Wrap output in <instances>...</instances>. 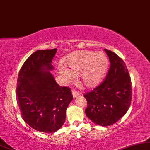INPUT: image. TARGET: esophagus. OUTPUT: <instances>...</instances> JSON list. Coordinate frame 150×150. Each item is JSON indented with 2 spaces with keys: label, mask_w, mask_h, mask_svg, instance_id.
Masks as SVG:
<instances>
[{
  "label": "esophagus",
  "mask_w": 150,
  "mask_h": 150,
  "mask_svg": "<svg viewBox=\"0 0 150 150\" xmlns=\"http://www.w3.org/2000/svg\"><path fill=\"white\" fill-rule=\"evenodd\" d=\"M72 95H73V98H76L77 97H78V96L79 95V93H78V92H77L76 91H72Z\"/></svg>",
  "instance_id": "esophagus-1"
}]
</instances>
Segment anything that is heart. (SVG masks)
Listing matches in <instances>:
<instances>
[{"label": "heart", "mask_w": 150, "mask_h": 150, "mask_svg": "<svg viewBox=\"0 0 150 150\" xmlns=\"http://www.w3.org/2000/svg\"><path fill=\"white\" fill-rule=\"evenodd\" d=\"M67 69L61 67L59 74L69 81L74 76H79L81 86L92 88L101 83L106 73L108 60L106 55L101 51H80L74 52L66 59Z\"/></svg>", "instance_id": "b5f03b06"}]
</instances>
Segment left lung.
Segmentation results:
<instances>
[{
  "instance_id": "left-lung-1",
  "label": "left lung",
  "mask_w": 150,
  "mask_h": 150,
  "mask_svg": "<svg viewBox=\"0 0 150 150\" xmlns=\"http://www.w3.org/2000/svg\"><path fill=\"white\" fill-rule=\"evenodd\" d=\"M109 57L106 78L92 92L84 95L87 117L96 125L109 126L117 122L128 110L132 101V82L126 65L114 52L104 49Z\"/></svg>"
}]
</instances>
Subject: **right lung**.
Returning <instances> with one entry per match:
<instances>
[{
	"mask_svg": "<svg viewBox=\"0 0 150 150\" xmlns=\"http://www.w3.org/2000/svg\"><path fill=\"white\" fill-rule=\"evenodd\" d=\"M57 49L38 50L28 57L19 72L17 103L23 120L35 130L55 132L62 126L73 100L69 87H61L50 71Z\"/></svg>",
	"mask_w": 150,
	"mask_h": 150,
	"instance_id": "obj_1",
	"label": "right lung"
}]
</instances>
